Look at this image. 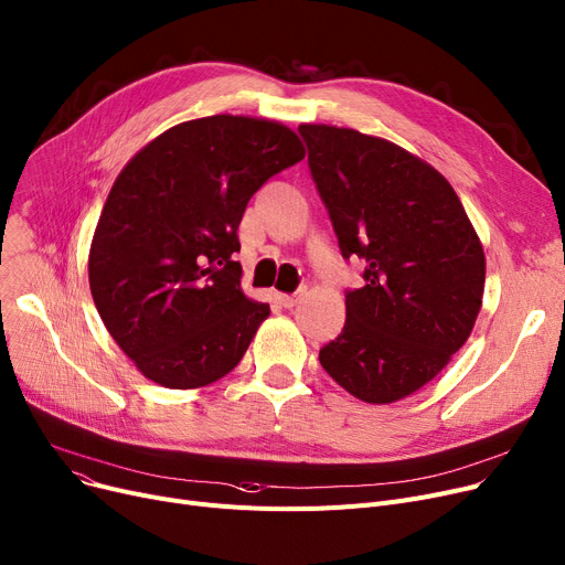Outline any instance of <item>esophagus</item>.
<instances>
[{
    "label": "esophagus",
    "instance_id": "obj_1",
    "mask_svg": "<svg viewBox=\"0 0 565 565\" xmlns=\"http://www.w3.org/2000/svg\"><path fill=\"white\" fill-rule=\"evenodd\" d=\"M302 295H305V288H300L298 292H292V295H279V302H281L286 309H292L295 305H298V302L302 300Z\"/></svg>",
    "mask_w": 565,
    "mask_h": 565
}]
</instances>
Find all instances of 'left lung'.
Returning a JSON list of instances; mask_svg holds the SVG:
<instances>
[{"label": "left lung", "instance_id": "8db88e82", "mask_svg": "<svg viewBox=\"0 0 565 565\" xmlns=\"http://www.w3.org/2000/svg\"><path fill=\"white\" fill-rule=\"evenodd\" d=\"M298 132L341 256L366 263V284L345 290V324L318 360L360 401L394 403L471 334L486 286L481 241L447 178L401 146L334 126Z\"/></svg>", "mask_w": 565, "mask_h": 565}]
</instances>
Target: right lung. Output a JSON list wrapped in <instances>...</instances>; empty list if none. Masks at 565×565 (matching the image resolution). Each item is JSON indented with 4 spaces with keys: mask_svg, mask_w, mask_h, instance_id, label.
Listing matches in <instances>:
<instances>
[{
    "mask_svg": "<svg viewBox=\"0 0 565 565\" xmlns=\"http://www.w3.org/2000/svg\"><path fill=\"white\" fill-rule=\"evenodd\" d=\"M305 158L292 130L217 114L162 132L105 201L88 286L107 332L162 387H205L237 366L270 305L241 288L249 199Z\"/></svg>",
    "mask_w": 565,
    "mask_h": 565,
    "instance_id": "add662e5",
    "label": "right lung"
}]
</instances>
